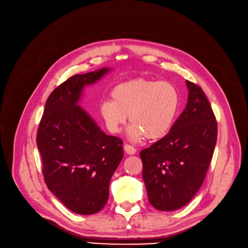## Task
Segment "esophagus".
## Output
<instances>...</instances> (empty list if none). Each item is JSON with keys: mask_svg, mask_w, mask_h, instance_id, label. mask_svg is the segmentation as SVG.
Instances as JSON below:
<instances>
[{"mask_svg": "<svg viewBox=\"0 0 248 248\" xmlns=\"http://www.w3.org/2000/svg\"><path fill=\"white\" fill-rule=\"evenodd\" d=\"M124 150L125 153L128 154V155H134V154H136V152H137V150H136L133 146L128 145V144H124Z\"/></svg>", "mask_w": 248, "mask_h": 248, "instance_id": "obj_1", "label": "esophagus"}]
</instances>
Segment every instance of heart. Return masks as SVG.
I'll use <instances>...</instances> for the list:
<instances>
[{
    "label": "heart",
    "mask_w": 248,
    "mask_h": 248,
    "mask_svg": "<svg viewBox=\"0 0 248 248\" xmlns=\"http://www.w3.org/2000/svg\"><path fill=\"white\" fill-rule=\"evenodd\" d=\"M111 101H103L100 113L111 133L117 134L125 124L127 115L133 126L132 140H159L173 125L180 96L177 87L169 81L140 77L123 82L111 90Z\"/></svg>",
    "instance_id": "heart-1"
}]
</instances>
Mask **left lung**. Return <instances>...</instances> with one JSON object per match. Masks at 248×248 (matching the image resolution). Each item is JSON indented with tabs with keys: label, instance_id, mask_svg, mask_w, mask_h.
<instances>
[{
	"label": "left lung",
	"instance_id": "8db88e82",
	"mask_svg": "<svg viewBox=\"0 0 248 248\" xmlns=\"http://www.w3.org/2000/svg\"><path fill=\"white\" fill-rule=\"evenodd\" d=\"M188 102L170 132L140 151L142 179L153 207L180 209L196 195L210 166L217 122L202 88L189 80Z\"/></svg>",
	"mask_w": 248,
	"mask_h": 248
}]
</instances>
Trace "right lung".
Instances as JSON below:
<instances>
[{"instance_id":"right-lung-1","label":"right lung","mask_w":248,"mask_h":248,"mask_svg":"<svg viewBox=\"0 0 248 248\" xmlns=\"http://www.w3.org/2000/svg\"><path fill=\"white\" fill-rule=\"evenodd\" d=\"M108 71L76 74L47 98L37 131V146L48 189L77 214L100 211L109 195V182L124 157L123 140L100 131L79 107L84 85Z\"/></svg>"}]
</instances>
